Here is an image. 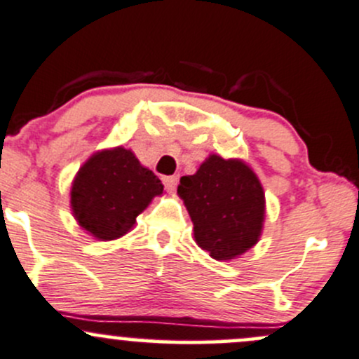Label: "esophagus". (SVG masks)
<instances>
[{
    "label": "esophagus",
    "instance_id": "esophagus-1",
    "mask_svg": "<svg viewBox=\"0 0 359 359\" xmlns=\"http://www.w3.org/2000/svg\"><path fill=\"white\" fill-rule=\"evenodd\" d=\"M177 182H179V177L177 175H168V177H163V184H165V189L173 192L177 187Z\"/></svg>",
    "mask_w": 359,
    "mask_h": 359
}]
</instances>
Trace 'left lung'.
<instances>
[{"label": "left lung", "instance_id": "8db88e82", "mask_svg": "<svg viewBox=\"0 0 359 359\" xmlns=\"http://www.w3.org/2000/svg\"><path fill=\"white\" fill-rule=\"evenodd\" d=\"M198 246L215 259H233L259 241L265 192L256 173L241 160L210 154L194 175L180 179Z\"/></svg>", "mask_w": 359, "mask_h": 359}]
</instances>
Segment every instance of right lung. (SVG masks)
I'll list each match as a JSON object with an SVG mask.
<instances>
[{
	"label": "right lung",
	"mask_w": 359,
	"mask_h": 359,
	"mask_svg": "<svg viewBox=\"0 0 359 359\" xmlns=\"http://www.w3.org/2000/svg\"><path fill=\"white\" fill-rule=\"evenodd\" d=\"M163 184L142 167L130 149L113 148L94 153L79 168L70 191L75 220L100 241H113L134 227Z\"/></svg>",
	"instance_id": "1"
}]
</instances>
